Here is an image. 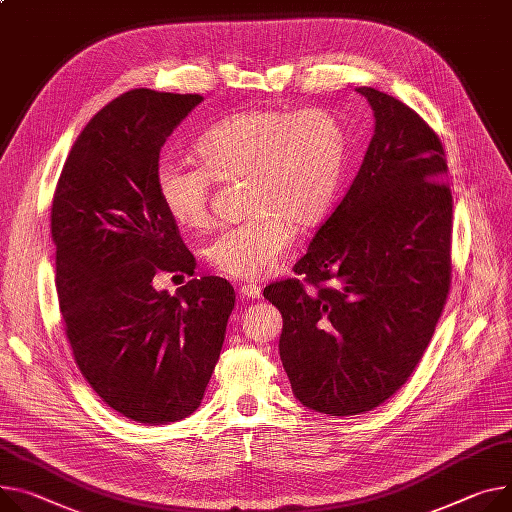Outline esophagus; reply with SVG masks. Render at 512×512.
I'll return each instance as SVG.
<instances>
[{
	"mask_svg": "<svg viewBox=\"0 0 512 512\" xmlns=\"http://www.w3.org/2000/svg\"><path fill=\"white\" fill-rule=\"evenodd\" d=\"M238 293H240V297H242L244 301H246V299H260L262 289L256 287V285H242V287L238 289Z\"/></svg>",
	"mask_w": 512,
	"mask_h": 512,
	"instance_id": "1",
	"label": "esophagus"
}]
</instances>
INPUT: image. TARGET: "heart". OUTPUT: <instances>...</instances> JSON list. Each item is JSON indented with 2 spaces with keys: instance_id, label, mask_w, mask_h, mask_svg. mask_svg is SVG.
<instances>
[{
  "instance_id": "heart-1",
  "label": "heart",
  "mask_w": 512,
  "mask_h": 512,
  "mask_svg": "<svg viewBox=\"0 0 512 512\" xmlns=\"http://www.w3.org/2000/svg\"><path fill=\"white\" fill-rule=\"evenodd\" d=\"M194 149L201 164H157V194L178 225L201 229L211 221L213 178L246 180L248 215L205 248L217 272L240 281L266 277L289 252L295 223L309 227L328 213L346 162L344 131L324 108L233 114L207 127Z\"/></svg>"
}]
</instances>
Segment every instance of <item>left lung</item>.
Instances as JSON below:
<instances>
[{
	"label": "left lung",
	"mask_w": 512,
	"mask_h": 512,
	"mask_svg": "<svg viewBox=\"0 0 512 512\" xmlns=\"http://www.w3.org/2000/svg\"><path fill=\"white\" fill-rule=\"evenodd\" d=\"M375 116L359 174L264 297L283 316L281 361L295 398L355 416L389 400L435 334L451 283L453 196L441 139L404 102L357 88Z\"/></svg>",
	"instance_id": "8db88e82"
}]
</instances>
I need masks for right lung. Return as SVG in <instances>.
<instances>
[{"label":"right lung","mask_w":512,"mask_h":512,"mask_svg":"<svg viewBox=\"0 0 512 512\" xmlns=\"http://www.w3.org/2000/svg\"><path fill=\"white\" fill-rule=\"evenodd\" d=\"M199 94L137 88L108 102L73 143L51 233L57 295L77 367L119 414L168 424L201 406L219 361L233 287L192 279L170 295L157 272H194L157 194L160 151Z\"/></svg>","instance_id":"add662e5"}]
</instances>
